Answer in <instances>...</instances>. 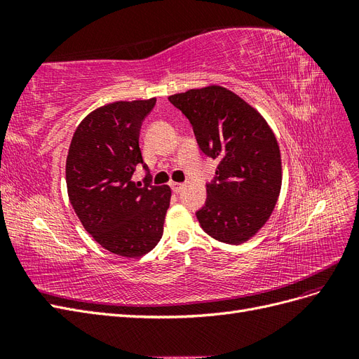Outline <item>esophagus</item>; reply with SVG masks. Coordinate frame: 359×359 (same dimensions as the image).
Listing matches in <instances>:
<instances>
[{"mask_svg": "<svg viewBox=\"0 0 359 359\" xmlns=\"http://www.w3.org/2000/svg\"><path fill=\"white\" fill-rule=\"evenodd\" d=\"M170 187H172V190L175 191V193H180L184 189V184H181V182H170Z\"/></svg>", "mask_w": 359, "mask_h": 359, "instance_id": "esophagus-1", "label": "esophagus"}]
</instances>
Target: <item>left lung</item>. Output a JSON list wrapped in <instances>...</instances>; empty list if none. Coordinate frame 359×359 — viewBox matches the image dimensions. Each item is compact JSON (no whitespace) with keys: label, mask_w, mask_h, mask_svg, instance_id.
<instances>
[{"label":"left lung","mask_w":359,"mask_h":359,"mask_svg":"<svg viewBox=\"0 0 359 359\" xmlns=\"http://www.w3.org/2000/svg\"><path fill=\"white\" fill-rule=\"evenodd\" d=\"M205 156L219 158L196 212L214 240L241 244L273 214L281 189V157L273 130L255 107L219 85L173 94Z\"/></svg>","instance_id":"left-lung-1"}]
</instances>
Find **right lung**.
<instances>
[{
    "mask_svg": "<svg viewBox=\"0 0 359 359\" xmlns=\"http://www.w3.org/2000/svg\"><path fill=\"white\" fill-rule=\"evenodd\" d=\"M156 99L115 102L86 115L76 128L66 163L69 199L86 232L111 253L139 257L163 235L168 186L132 181L144 163L139 132Z\"/></svg>",
    "mask_w": 359,
    "mask_h": 359,
    "instance_id": "1",
    "label": "right lung"
}]
</instances>
